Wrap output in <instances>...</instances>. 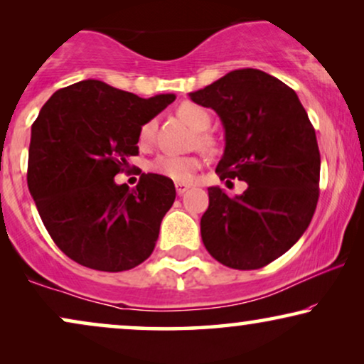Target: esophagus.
Masks as SVG:
<instances>
[{
  "label": "esophagus",
  "instance_id": "esophagus-1",
  "mask_svg": "<svg viewBox=\"0 0 364 364\" xmlns=\"http://www.w3.org/2000/svg\"><path fill=\"white\" fill-rule=\"evenodd\" d=\"M188 188H191V186H188V183H183V182H177L176 183V191H177V193L178 196H182V193H186Z\"/></svg>",
  "mask_w": 364,
  "mask_h": 364
}]
</instances>
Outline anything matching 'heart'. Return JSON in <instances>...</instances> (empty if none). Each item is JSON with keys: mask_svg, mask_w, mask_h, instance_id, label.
Here are the masks:
<instances>
[{"mask_svg": "<svg viewBox=\"0 0 364 364\" xmlns=\"http://www.w3.org/2000/svg\"><path fill=\"white\" fill-rule=\"evenodd\" d=\"M178 116H181L183 121H186L188 126L196 131H200L198 134L197 141L198 146L202 149H210L212 147V139L203 134L202 131H207L212 124V117L205 109L197 106L193 102H183L181 107H178ZM154 134H156V121L151 119V121L144 122L141 129H139V141L144 146L152 142ZM202 161L197 156H161L157 157L152 164V168L161 176L172 178V181L177 182H191L196 172L200 168Z\"/></svg>", "mask_w": 364, "mask_h": 364, "instance_id": "b5f03b06", "label": "heart"}]
</instances>
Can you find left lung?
I'll use <instances>...</instances> for the list:
<instances>
[{"label": "left lung", "instance_id": "8db88e82", "mask_svg": "<svg viewBox=\"0 0 364 364\" xmlns=\"http://www.w3.org/2000/svg\"><path fill=\"white\" fill-rule=\"evenodd\" d=\"M193 102L218 114L225 151L215 172L248 183L230 198L208 187L202 242L222 265L257 270L277 260L310 225L320 196V151L305 107L291 87L260 69H235ZM228 182V181H227Z\"/></svg>", "mask_w": 364, "mask_h": 364}]
</instances>
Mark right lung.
<instances>
[{
	"label": "right lung",
	"instance_id": "add662e5",
	"mask_svg": "<svg viewBox=\"0 0 364 364\" xmlns=\"http://www.w3.org/2000/svg\"><path fill=\"white\" fill-rule=\"evenodd\" d=\"M173 94L142 99L86 79L59 89L31 127L28 187L59 250L79 265L124 272L147 260L176 200L171 178L142 173L136 188L114 177L139 154V129Z\"/></svg>",
	"mask_w": 364,
	"mask_h": 364
}]
</instances>
